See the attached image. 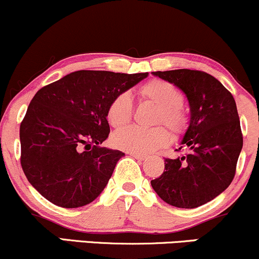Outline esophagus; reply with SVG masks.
Listing matches in <instances>:
<instances>
[{"label": "esophagus", "instance_id": "34e87169", "mask_svg": "<svg viewBox=\"0 0 259 259\" xmlns=\"http://www.w3.org/2000/svg\"><path fill=\"white\" fill-rule=\"evenodd\" d=\"M130 155L132 157H135V159L139 160V161H143V160L147 159V156H145V155H139V154H135V153H130Z\"/></svg>", "mask_w": 259, "mask_h": 259}]
</instances>
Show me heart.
<instances>
[{
	"mask_svg": "<svg viewBox=\"0 0 259 259\" xmlns=\"http://www.w3.org/2000/svg\"><path fill=\"white\" fill-rule=\"evenodd\" d=\"M138 97L142 102L156 106L153 122L163 123L173 136H182L188 128L189 117L184 109V97L182 91L172 82L153 78L138 88ZM133 115V105L127 93L115 96L106 109V120L114 128H121L130 122ZM169 142V133L163 126L144 130L128 127L117 131L112 136V144L117 149L145 155L165 147Z\"/></svg>",
	"mask_w": 259,
	"mask_h": 259,
	"instance_id": "1",
	"label": "heart"
}]
</instances>
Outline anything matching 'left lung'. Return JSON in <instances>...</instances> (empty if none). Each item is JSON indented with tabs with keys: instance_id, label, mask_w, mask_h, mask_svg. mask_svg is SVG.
Masks as SVG:
<instances>
[{
	"instance_id": "obj_1",
	"label": "left lung",
	"mask_w": 259,
	"mask_h": 259,
	"mask_svg": "<svg viewBox=\"0 0 259 259\" xmlns=\"http://www.w3.org/2000/svg\"><path fill=\"white\" fill-rule=\"evenodd\" d=\"M154 75L185 93L190 122L182 147L176 149L185 148V153L165 159V171L151 181V187L168 205L199 207L223 193L235 177L244 143L236 103L232 93L205 71L178 69Z\"/></svg>"
}]
</instances>
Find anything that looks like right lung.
Returning <instances> with one entry per match:
<instances>
[{"mask_svg":"<svg viewBox=\"0 0 259 259\" xmlns=\"http://www.w3.org/2000/svg\"><path fill=\"white\" fill-rule=\"evenodd\" d=\"M147 76L80 70L37 91L20 123V165L45 199L76 208L104 190L124 155L100 147L110 133L106 109Z\"/></svg>","mask_w":259,"mask_h":259,"instance_id":"obj_1","label":"right lung"}]
</instances>
